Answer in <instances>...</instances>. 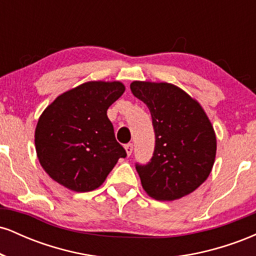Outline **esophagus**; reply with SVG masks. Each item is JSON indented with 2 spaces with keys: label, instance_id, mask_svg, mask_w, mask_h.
Here are the masks:
<instances>
[{
  "label": "esophagus",
  "instance_id": "esophagus-1",
  "mask_svg": "<svg viewBox=\"0 0 256 256\" xmlns=\"http://www.w3.org/2000/svg\"><path fill=\"white\" fill-rule=\"evenodd\" d=\"M125 150L128 152V155H131L132 150H134V144H132V143H128V144H125Z\"/></svg>",
  "mask_w": 256,
  "mask_h": 256
}]
</instances>
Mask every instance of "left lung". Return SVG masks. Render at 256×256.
Returning a JSON list of instances; mask_svg holds the SVG:
<instances>
[{
  "label": "left lung",
  "instance_id": "1",
  "mask_svg": "<svg viewBox=\"0 0 256 256\" xmlns=\"http://www.w3.org/2000/svg\"><path fill=\"white\" fill-rule=\"evenodd\" d=\"M130 89L149 108L155 132L152 158L136 164L143 189L158 201L192 192L210 176L216 158V140L210 119L176 85L134 82Z\"/></svg>",
  "mask_w": 256,
  "mask_h": 256
}]
</instances>
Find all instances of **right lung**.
Instances as JSON below:
<instances>
[{"label": "right lung", "mask_w": 256, "mask_h": 256, "mask_svg": "<svg viewBox=\"0 0 256 256\" xmlns=\"http://www.w3.org/2000/svg\"><path fill=\"white\" fill-rule=\"evenodd\" d=\"M119 82H88L46 107L34 134L38 160L55 182L85 192L104 182L126 152L107 110L124 94Z\"/></svg>", "instance_id": "1"}]
</instances>
